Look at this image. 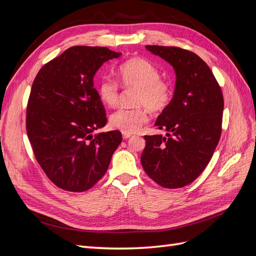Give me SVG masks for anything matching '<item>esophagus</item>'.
I'll return each mask as SVG.
<instances>
[{"instance_id": "34e87169", "label": "esophagus", "mask_w": 256, "mask_h": 256, "mask_svg": "<svg viewBox=\"0 0 256 256\" xmlns=\"http://www.w3.org/2000/svg\"><path fill=\"white\" fill-rule=\"evenodd\" d=\"M131 136V134H122V138L124 140H127V138H129Z\"/></svg>"}]
</instances>
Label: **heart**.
Masks as SVG:
<instances>
[{
    "label": "heart",
    "mask_w": 256,
    "mask_h": 256,
    "mask_svg": "<svg viewBox=\"0 0 256 256\" xmlns=\"http://www.w3.org/2000/svg\"><path fill=\"white\" fill-rule=\"evenodd\" d=\"M118 76L124 86L136 88L134 102L136 106L120 108L110 118L114 129L122 134H134L148 122V110L152 113L164 112L173 99V86L168 80L160 76V72L152 62L142 58H130L120 65ZM102 102L114 106L120 100L118 83L104 76L98 84Z\"/></svg>",
    "instance_id": "obj_1"
}]
</instances>
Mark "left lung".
<instances>
[{
	"mask_svg": "<svg viewBox=\"0 0 256 256\" xmlns=\"http://www.w3.org/2000/svg\"><path fill=\"white\" fill-rule=\"evenodd\" d=\"M146 49L174 67L176 85L171 104L154 122L168 134L144 136L141 164L161 187L182 188L204 171L219 143L223 94L210 68L196 53L164 46Z\"/></svg>",
	"mask_w": 256,
	"mask_h": 256,
	"instance_id": "left-lung-1",
	"label": "left lung"
}]
</instances>
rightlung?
Segmentation results:
<instances>
[{
	"label": "right lung",
	"mask_w": 256,
	"mask_h": 256,
	"mask_svg": "<svg viewBox=\"0 0 256 256\" xmlns=\"http://www.w3.org/2000/svg\"><path fill=\"white\" fill-rule=\"evenodd\" d=\"M122 53L74 46L44 64L35 76L26 108V134L34 156L56 187L83 192L94 187L122 142L118 130L92 136L108 118L92 78Z\"/></svg>",
	"instance_id": "1"
}]
</instances>
